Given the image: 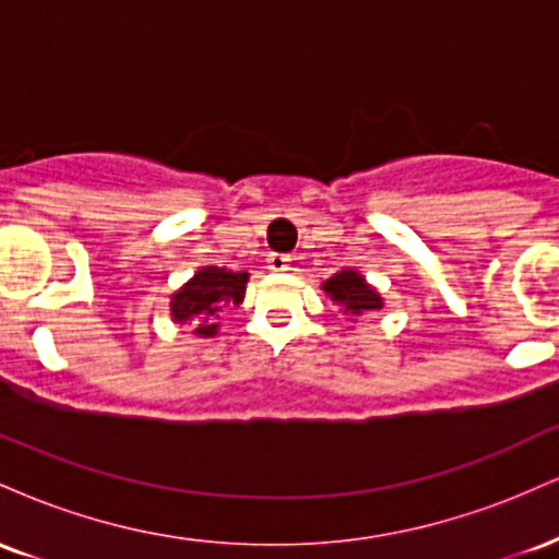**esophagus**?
<instances>
[{
  "label": "esophagus",
  "mask_w": 559,
  "mask_h": 559,
  "mask_svg": "<svg viewBox=\"0 0 559 559\" xmlns=\"http://www.w3.org/2000/svg\"><path fill=\"white\" fill-rule=\"evenodd\" d=\"M267 271H271V273L288 271V258H286V254H271V258H267Z\"/></svg>",
  "instance_id": "34e87169"
}]
</instances>
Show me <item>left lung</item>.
<instances>
[{
  "mask_svg": "<svg viewBox=\"0 0 559 559\" xmlns=\"http://www.w3.org/2000/svg\"><path fill=\"white\" fill-rule=\"evenodd\" d=\"M320 292L333 305L342 307L344 316H349L352 323H357V318L370 316V312L383 310V297L378 294V288L370 286L365 275L355 271V267H344V271L333 273L329 281L320 284Z\"/></svg>",
  "mask_w": 559,
  "mask_h": 559,
  "instance_id": "1",
  "label": "left lung"
}]
</instances>
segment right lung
<instances>
[{
    "mask_svg": "<svg viewBox=\"0 0 559 559\" xmlns=\"http://www.w3.org/2000/svg\"><path fill=\"white\" fill-rule=\"evenodd\" d=\"M247 284V271L236 273L221 265L199 267L178 292H173L170 318L178 325H191L199 338H215L223 316L243 301Z\"/></svg>",
    "mask_w": 559,
    "mask_h": 559,
    "instance_id": "add662e5",
    "label": "right lung"
}]
</instances>
